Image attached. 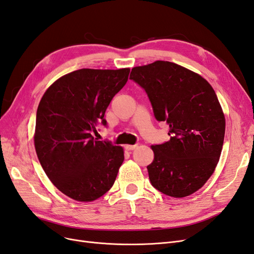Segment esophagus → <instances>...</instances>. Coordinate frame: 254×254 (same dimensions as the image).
<instances>
[{"instance_id": "esophagus-1", "label": "esophagus", "mask_w": 254, "mask_h": 254, "mask_svg": "<svg viewBox=\"0 0 254 254\" xmlns=\"http://www.w3.org/2000/svg\"><path fill=\"white\" fill-rule=\"evenodd\" d=\"M125 148L126 150H134L136 148V145H126Z\"/></svg>"}]
</instances>
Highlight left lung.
Listing matches in <instances>:
<instances>
[{
	"mask_svg": "<svg viewBox=\"0 0 254 254\" xmlns=\"http://www.w3.org/2000/svg\"><path fill=\"white\" fill-rule=\"evenodd\" d=\"M129 78L145 90L156 120L170 126V140L151 146V186L175 198L193 194L214 173L224 144L216 93L200 75L170 61L135 66Z\"/></svg>",
	"mask_w": 254,
	"mask_h": 254,
	"instance_id": "obj_1",
	"label": "left lung"
}]
</instances>
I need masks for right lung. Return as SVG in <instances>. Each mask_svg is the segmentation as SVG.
Masks as SVG:
<instances>
[{"mask_svg": "<svg viewBox=\"0 0 254 254\" xmlns=\"http://www.w3.org/2000/svg\"><path fill=\"white\" fill-rule=\"evenodd\" d=\"M129 68L81 70L60 77L45 91L36 115L35 148L49 179L77 201H93L108 191L124 151L92 133L114 95L125 86Z\"/></svg>", "mask_w": 254, "mask_h": 254, "instance_id": "obj_1", "label": "right lung"}]
</instances>
